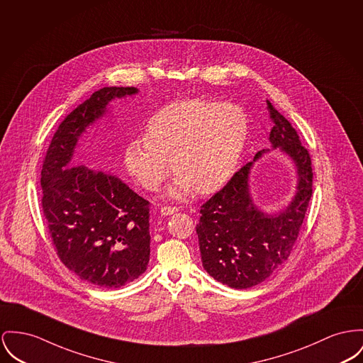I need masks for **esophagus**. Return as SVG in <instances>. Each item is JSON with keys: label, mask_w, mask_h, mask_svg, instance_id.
<instances>
[{"label": "esophagus", "mask_w": 363, "mask_h": 363, "mask_svg": "<svg viewBox=\"0 0 363 363\" xmlns=\"http://www.w3.org/2000/svg\"><path fill=\"white\" fill-rule=\"evenodd\" d=\"M176 212H179V209L174 208V206H164V208H161V211H160V213H161L162 216H170V215H173V213H176Z\"/></svg>", "instance_id": "obj_1"}]
</instances>
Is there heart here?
Listing matches in <instances>:
<instances>
[{"instance_id":"heart-1","label":"heart","mask_w":363,"mask_h":363,"mask_svg":"<svg viewBox=\"0 0 363 363\" xmlns=\"http://www.w3.org/2000/svg\"><path fill=\"white\" fill-rule=\"evenodd\" d=\"M247 118L240 106L208 99L179 100L154 113L145 140L125 145L128 173L148 191L157 190L170 172L169 196L183 199L221 189L241 160Z\"/></svg>"}]
</instances>
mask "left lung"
<instances>
[{
    "label": "left lung",
    "mask_w": 363,
    "mask_h": 363,
    "mask_svg": "<svg viewBox=\"0 0 363 363\" xmlns=\"http://www.w3.org/2000/svg\"><path fill=\"white\" fill-rule=\"evenodd\" d=\"M267 106L274 121L268 138L271 148L259 151L202 205L196 224L202 266L220 284L234 289L262 284L288 260L313 195L308 151L290 122L268 100ZM277 147L294 162L296 190L288 207L268 214L251 198L250 173L256 160Z\"/></svg>",
    "instance_id": "obj_1"
}]
</instances>
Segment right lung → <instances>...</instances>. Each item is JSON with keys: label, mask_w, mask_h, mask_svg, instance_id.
Listing matches in <instances>:
<instances>
[{"label": "right lung", "mask_w": 363, "mask_h": 363, "mask_svg": "<svg viewBox=\"0 0 363 363\" xmlns=\"http://www.w3.org/2000/svg\"><path fill=\"white\" fill-rule=\"evenodd\" d=\"M138 92L106 86L81 103L59 125L41 170L43 211L57 256L82 281L106 289L121 288L147 269L148 202L116 174L74 167V152L110 101Z\"/></svg>", "instance_id": "right-lung-1"}]
</instances>
